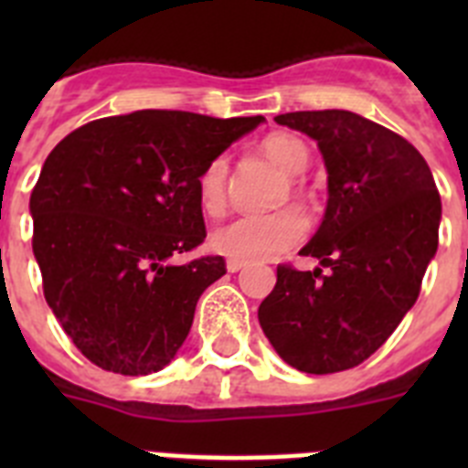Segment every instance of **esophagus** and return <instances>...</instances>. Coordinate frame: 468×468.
<instances>
[{"instance_id":"esophagus-1","label":"esophagus","mask_w":468,"mask_h":468,"mask_svg":"<svg viewBox=\"0 0 468 468\" xmlns=\"http://www.w3.org/2000/svg\"><path fill=\"white\" fill-rule=\"evenodd\" d=\"M243 267H246V262H241V260H227V271H231V274L243 270Z\"/></svg>"}]
</instances>
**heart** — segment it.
I'll use <instances>...</instances> for the list:
<instances>
[{
    "label": "heart",
    "mask_w": 468,
    "mask_h": 468,
    "mask_svg": "<svg viewBox=\"0 0 468 468\" xmlns=\"http://www.w3.org/2000/svg\"><path fill=\"white\" fill-rule=\"evenodd\" d=\"M264 154L274 161L285 176H300L309 164V150L302 140L288 133H274L262 143ZM229 159L215 156L198 176V201L208 213H218L225 206ZM307 231V220L297 208H283L270 215H239L210 234L215 253L241 262L270 260L295 246Z\"/></svg>",
    "instance_id": "1"
}]
</instances>
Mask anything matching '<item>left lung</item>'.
<instances>
[{"mask_svg": "<svg viewBox=\"0 0 468 468\" xmlns=\"http://www.w3.org/2000/svg\"><path fill=\"white\" fill-rule=\"evenodd\" d=\"M274 122L316 140L324 156L328 204L300 253L331 271L281 264L260 325L288 366L340 373L373 356L415 304L438 248L441 197L424 156L361 114L288 112Z\"/></svg>", "mask_w": 468, "mask_h": 468, "instance_id": "obj_1", "label": "left lung"}]
</instances>
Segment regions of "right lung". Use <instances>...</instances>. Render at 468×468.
<instances>
[{
    "label": "right lung",
    "mask_w": 468,
    "mask_h": 468,
    "mask_svg": "<svg viewBox=\"0 0 468 468\" xmlns=\"http://www.w3.org/2000/svg\"><path fill=\"white\" fill-rule=\"evenodd\" d=\"M264 117L140 110L95 119L53 147L30 197L44 297L102 370L150 375L187 340L225 260L176 264L206 239L197 183Z\"/></svg>",
    "instance_id": "add662e5"
}]
</instances>
